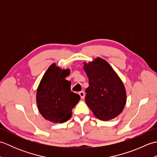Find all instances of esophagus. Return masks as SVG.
Instances as JSON below:
<instances>
[{
    "label": "esophagus",
    "instance_id": "34e87169",
    "mask_svg": "<svg viewBox=\"0 0 157 157\" xmlns=\"http://www.w3.org/2000/svg\"><path fill=\"white\" fill-rule=\"evenodd\" d=\"M79 94L80 96V97L82 99H84L85 97V92L84 91H81L79 92Z\"/></svg>",
    "mask_w": 157,
    "mask_h": 157
}]
</instances>
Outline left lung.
<instances>
[{
    "instance_id": "8db88e82",
    "label": "left lung",
    "mask_w": 157,
    "mask_h": 157,
    "mask_svg": "<svg viewBox=\"0 0 157 157\" xmlns=\"http://www.w3.org/2000/svg\"><path fill=\"white\" fill-rule=\"evenodd\" d=\"M89 81L85 101L96 118L108 121L116 117L125 107L127 96L121 79L105 60L97 57L84 63Z\"/></svg>"
}]
</instances>
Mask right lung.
Listing matches in <instances>:
<instances>
[{"label":"right lung","instance_id":"add662e5","mask_svg":"<svg viewBox=\"0 0 157 157\" xmlns=\"http://www.w3.org/2000/svg\"><path fill=\"white\" fill-rule=\"evenodd\" d=\"M69 69H61L53 63L42 77L36 93L39 112L44 119L55 123H64L71 118L72 109L80 99L71 91V82L65 78Z\"/></svg>","mask_w":157,"mask_h":157}]
</instances>
